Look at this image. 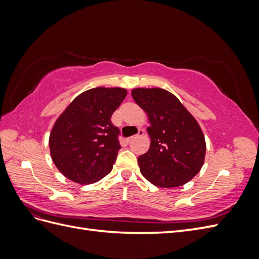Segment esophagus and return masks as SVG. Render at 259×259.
Returning a JSON list of instances; mask_svg holds the SVG:
<instances>
[{
	"label": "esophagus",
	"instance_id": "obj_1",
	"mask_svg": "<svg viewBox=\"0 0 259 259\" xmlns=\"http://www.w3.org/2000/svg\"><path fill=\"white\" fill-rule=\"evenodd\" d=\"M144 134H145V131L144 130H142V128H140V130H138V134L137 135H135V136H132V137H130L127 140H128V142H132V140L133 139H134V138H136V137H140V136H144Z\"/></svg>",
	"mask_w": 259,
	"mask_h": 259
}]
</instances>
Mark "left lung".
<instances>
[{
    "mask_svg": "<svg viewBox=\"0 0 259 259\" xmlns=\"http://www.w3.org/2000/svg\"><path fill=\"white\" fill-rule=\"evenodd\" d=\"M135 103L148 114L149 150L138 156L140 173L152 185L187 184L203 166L206 144L197 120L173 94L163 89H135Z\"/></svg>",
    "mask_w": 259,
    "mask_h": 259,
    "instance_id": "obj_1",
    "label": "left lung"
}]
</instances>
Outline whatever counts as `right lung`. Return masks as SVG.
<instances>
[{"mask_svg": "<svg viewBox=\"0 0 259 259\" xmlns=\"http://www.w3.org/2000/svg\"><path fill=\"white\" fill-rule=\"evenodd\" d=\"M126 90L96 88L75 97L55 122L50 135L51 156L60 173L81 185L110 173L121 149L120 130L111 115Z\"/></svg>", "mask_w": 259, "mask_h": 259, "instance_id": "add662e5", "label": "right lung"}]
</instances>
